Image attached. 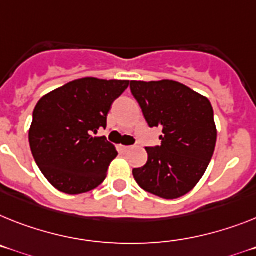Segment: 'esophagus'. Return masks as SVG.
<instances>
[{"instance_id": "esophagus-1", "label": "esophagus", "mask_w": 256, "mask_h": 256, "mask_svg": "<svg viewBox=\"0 0 256 256\" xmlns=\"http://www.w3.org/2000/svg\"><path fill=\"white\" fill-rule=\"evenodd\" d=\"M120 150H121L122 152H128V151H132V147H130V146H121V147H120Z\"/></svg>"}]
</instances>
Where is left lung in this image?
<instances>
[{
    "label": "left lung",
    "instance_id": "left-lung-1",
    "mask_svg": "<svg viewBox=\"0 0 256 256\" xmlns=\"http://www.w3.org/2000/svg\"><path fill=\"white\" fill-rule=\"evenodd\" d=\"M150 128H161V146L146 147L136 184L162 199H177L196 186L214 156L218 130L207 98L174 80L130 82Z\"/></svg>",
    "mask_w": 256,
    "mask_h": 256
}]
</instances>
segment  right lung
Segmentation results:
<instances>
[{"instance_id": "right-lung-1", "label": "right lung", "mask_w": 256, "mask_h": 256, "mask_svg": "<svg viewBox=\"0 0 256 256\" xmlns=\"http://www.w3.org/2000/svg\"><path fill=\"white\" fill-rule=\"evenodd\" d=\"M128 80L82 78L42 96L32 114L28 140L44 177L61 192L83 194L104 182L118 154L105 136L106 117Z\"/></svg>"}]
</instances>
